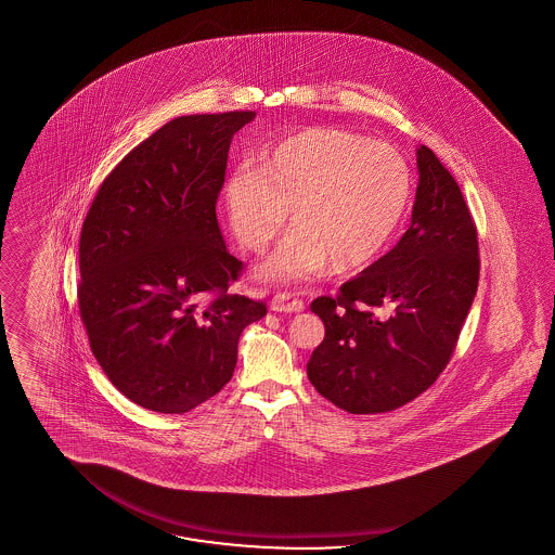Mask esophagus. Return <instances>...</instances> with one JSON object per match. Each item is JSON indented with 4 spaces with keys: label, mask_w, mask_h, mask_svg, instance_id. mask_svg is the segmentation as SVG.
<instances>
[{
    "label": "esophagus",
    "mask_w": 555,
    "mask_h": 555,
    "mask_svg": "<svg viewBox=\"0 0 555 555\" xmlns=\"http://www.w3.org/2000/svg\"><path fill=\"white\" fill-rule=\"evenodd\" d=\"M304 301H299L297 297L288 295V293H276L270 299V310L279 311V313H293V311H304Z\"/></svg>",
    "instance_id": "obj_1"
}]
</instances>
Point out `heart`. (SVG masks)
I'll list each match as a JSON object with an SVG mask.
<instances>
[{
    "mask_svg": "<svg viewBox=\"0 0 555 555\" xmlns=\"http://www.w3.org/2000/svg\"><path fill=\"white\" fill-rule=\"evenodd\" d=\"M413 192L406 160L384 142L308 128L267 146L256 167H242L224 185L231 229L260 254L281 233L287 240L260 268L274 283H301L326 272L370 267L392 242Z\"/></svg>",
    "mask_w": 555,
    "mask_h": 555,
    "instance_id": "obj_1",
    "label": "heart"
}]
</instances>
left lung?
<instances>
[{
  "label": "left lung",
  "instance_id": "obj_1",
  "mask_svg": "<svg viewBox=\"0 0 555 555\" xmlns=\"http://www.w3.org/2000/svg\"><path fill=\"white\" fill-rule=\"evenodd\" d=\"M411 227L399 244L311 311L326 336L308 361L313 388L343 411L386 413L420 397L450 361L479 283L477 231L463 192L427 146Z\"/></svg>",
  "mask_w": 555,
  "mask_h": 555
}]
</instances>
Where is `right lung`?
Returning <instances> with one entry per match:
<instances>
[{
  "instance_id": "obj_1",
  "label": "right lung",
  "mask_w": 555,
  "mask_h": 555,
  "mask_svg": "<svg viewBox=\"0 0 555 555\" xmlns=\"http://www.w3.org/2000/svg\"><path fill=\"white\" fill-rule=\"evenodd\" d=\"M254 112L183 115L99 188L80 233L78 306L113 386L155 413H188L233 376L267 304L229 293L242 262L217 221L233 135Z\"/></svg>"
}]
</instances>
